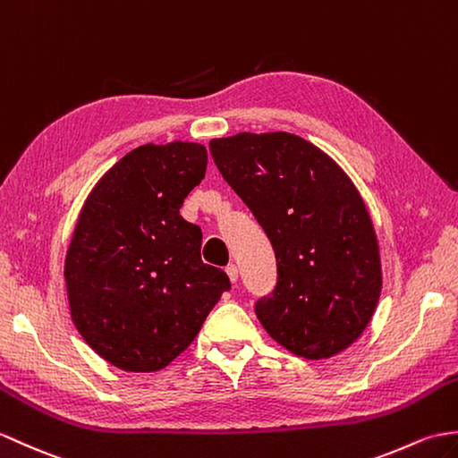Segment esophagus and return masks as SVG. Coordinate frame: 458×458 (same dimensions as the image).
I'll use <instances>...</instances> for the list:
<instances>
[{
	"label": "esophagus",
	"instance_id": "34e87169",
	"mask_svg": "<svg viewBox=\"0 0 458 458\" xmlns=\"http://www.w3.org/2000/svg\"><path fill=\"white\" fill-rule=\"evenodd\" d=\"M226 275H228V279L232 281V283H236L238 281V267L233 263H230L228 267H226Z\"/></svg>",
	"mask_w": 458,
	"mask_h": 458
}]
</instances>
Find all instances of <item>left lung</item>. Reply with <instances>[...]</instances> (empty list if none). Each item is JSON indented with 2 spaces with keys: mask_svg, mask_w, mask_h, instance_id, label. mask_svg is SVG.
<instances>
[{
  "mask_svg": "<svg viewBox=\"0 0 458 458\" xmlns=\"http://www.w3.org/2000/svg\"><path fill=\"white\" fill-rule=\"evenodd\" d=\"M208 146L277 258L273 296L255 304L265 332L304 359L342 353L365 332L382 291L378 240L353 181L291 132H238Z\"/></svg>",
  "mask_w": 458,
  "mask_h": 458,
  "instance_id": "8db88e82",
  "label": "left lung"
}]
</instances>
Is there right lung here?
Returning a JSON list of instances; mask_svg holds the SVG:
<instances>
[{"instance_id":"1","label":"right lung","mask_w":458,"mask_h":458,"mask_svg":"<svg viewBox=\"0 0 458 458\" xmlns=\"http://www.w3.org/2000/svg\"><path fill=\"white\" fill-rule=\"evenodd\" d=\"M197 142L144 144L85 199L64 261L72 322L126 373H156L193 344L230 289L200 259L203 232L179 215L207 172Z\"/></svg>"}]
</instances>
